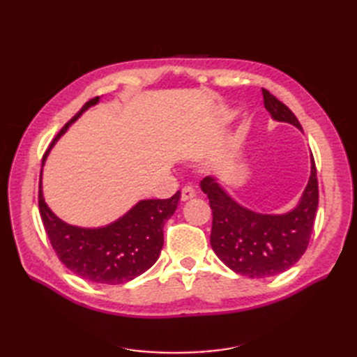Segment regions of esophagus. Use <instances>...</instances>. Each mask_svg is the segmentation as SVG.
<instances>
[{
  "label": "esophagus",
  "instance_id": "esophagus-1",
  "mask_svg": "<svg viewBox=\"0 0 357 357\" xmlns=\"http://www.w3.org/2000/svg\"><path fill=\"white\" fill-rule=\"evenodd\" d=\"M196 196V192H195V188L193 187H190V185H185V187H183V190H181V201H190V199H193Z\"/></svg>",
  "mask_w": 357,
  "mask_h": 357
}]
</instances>
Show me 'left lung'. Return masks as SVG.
<instances>
[{"label":"left lung","mask_w":357,"mask_h":357,"mask_svg":"<svg viewBox=\"0 0 357 357\" xmlns=\"http://www.w3.org/2000/svg\"><path fill=\"white\" fill-rule=\"evenodd\" d=\"M264 105L273 119L302 130L294 113L268 90L262 89ZM213 211L210 244L216 256L234 273L248 278H270L284 273L305 253L312 238L319 187L312 156V176L299 206L285 215H261L233 201L211 176L201 181Z\"/></svg>","instance_id":"1"}]
</instances>
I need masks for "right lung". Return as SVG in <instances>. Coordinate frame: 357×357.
Masks as SVG:
<instances>
[{"mask_svg": "<svg viewBox=\"0 0 357 357\" xmlns=\"http://www.w3.org/2000/svg\"><path fill=\"white\" fill-rule=\"evenodd\" d=\"M100 100L95 96L67 123L43 156V164L59 136L84 110ZM179 202V192L169 199H146L101 229H81L61 221L47 207L41 190H38V206L43 225L58 259L75 275L95 284L119 285L142 275L153 265L164 244V224Z\"/></svg>", "mask_w": 357, "mask_h": 357, "instance_id": "right-lung-1", "label": "right lung"}]
</instances>
